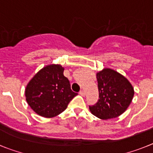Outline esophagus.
<instances>
[{"mask_svg": "<svg viewBox=\"0 0 153 153\" xmlns=\"http://www.w3.org/2000/svg\"><path fill=\"white\" fill-rule=\"evenodd\" d=\"M79 95H81L82 96L84 97L85 95V91L84 90H82V91H79Z\"/></svg>", "mask_w": 153, "mask_h": 153, "instance_id": "1", "label": "esophagus"}]
</instances>
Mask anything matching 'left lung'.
Returning <instances> with one entry per match:
<instances>
[{"instance_id":"left-lung-1","label":"left lung","mask_w":153,"mask_h":153,"mask_svg":"<svg viewBox=\"0 0 153 153\" xmlns=\"http://www.w3.org/2000/svg\"><path fill=\"white\" fill-rule=\"evenodd\" d=\"M99 99L95 105L89 106L92 115L101 119L116 118L126 111L134 96V88L122 74L105 68L96 75Z\"/></svg>"}]
</instances>
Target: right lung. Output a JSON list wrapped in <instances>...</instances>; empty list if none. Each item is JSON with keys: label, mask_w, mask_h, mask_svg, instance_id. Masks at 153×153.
<instances>
[{"label": "right lung", "mask_w": 153, "mask_h": 153, "mask_svg": "<svg viewBox=\"0 0 153 153\" xmlns=\"http://www.w3.org/2000/svg\"><path fill=\"white\" fill-rule=\"evenodd\" d=\"M61 65L51 64L32 77L25 88V97L31 109L45 118H52L67 108L78 94L71 91Z\"/></svg>", "instance_id": "right-lung-1"}]
</instances>
